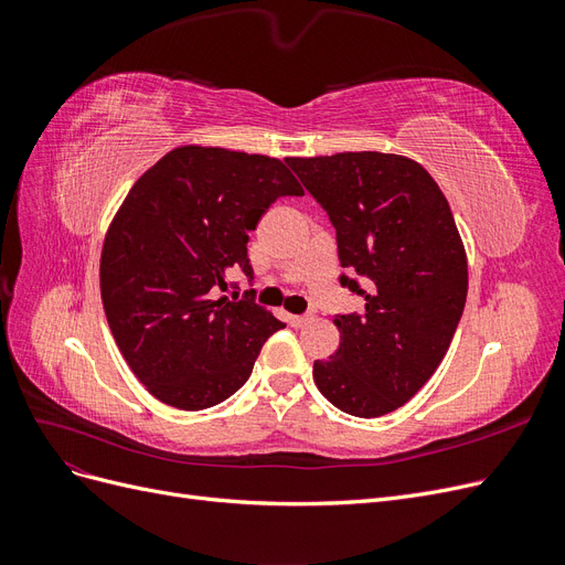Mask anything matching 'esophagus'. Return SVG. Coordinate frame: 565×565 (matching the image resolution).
Segmentation results:
<instances>
[{
  "instance_id": "34e87169",
  "label": "esophagus",
  "mask_w": 565,
  "mask_h": 565,
  "mask_svg": "<svg viewBox=\"0 0 565 565\" xmlns=\"http://www.w3.org/2000/svg\"><path fill=\"white\" fill-rule=\"evenodd\" d=\"M311 320V316H287V322L292 324V328H303V324H309Z\"/></svg>"
}]
</instances>
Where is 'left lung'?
<instances>
[{
	"label": "left lung",
	"mask_w": 565,
	"mask_h": 565,
	"mask_svg": "<svg viewBox=\"0 0 565 565\" xmlns=\"http://www.w3.org/2000/svg\"><path fill=\"white\" fill-rule=\"evenodd\" d=\"M337 228L341 278L365 313L334 318L339 349L313 363L334 407L382 417L429 382L465 311L469 268L450 204L426 169L396 152L287 158ZM362 285L358 286L356 280Z\"/></svg>",
	"instance_id": "1"
}]
</instances>
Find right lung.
I'll return each instance as SVG.
<instances>
[{"instance_id": "obj_1", "label": "right lung", "mask_w": 565, "mask_h": 565, "mask_svg": "<svg viewBox=\"0 0 565 565\" xmlns=\"http://www.w3.org/2000/svg\"><path fill=\"white\" fill-rule=\"evenodd\" d=\"M280 195L303 191L278 158L179 146L117 207L100 299L119 353L164 405L195 413L226 401L285 328L262 306L216 299L231 270L252 278L249 231Z\"/></svg>"}]
</instances>
